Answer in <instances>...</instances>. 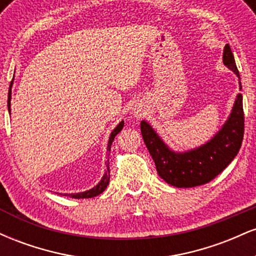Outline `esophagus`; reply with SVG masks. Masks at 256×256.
Wrapping results in <instances>:
<instances>
[{
    "label": "esophagus",
    "instance_id": "obj_1",
    "mask_svg": "<svg viewBox=\"0 0 256 256\" xmlns=\"http://www.w3.org/2000/svg\"><path fill=\"white\" fill-rule=\"evenodd\" d=\"M134 116H138V118H140V116L144 114V108H143V106H140V104L136 106L134 110Z\"/></svg>",
    "mask_w": 256,
    "mask_h": 256
}]
</instances>
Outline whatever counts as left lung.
I'll list each match as a JSON object with an SVG mask.
<instances>
[{
    "label": "left lung",
    "instance_id": "1",
    "mask_svg": "<svg viewBox=\"0 0 256 256\" xmlns=\"http://www.w3.org/2000/svg\"><path fill=\"white\" fill-rule=\"evenodd\" d=\"M222 61L225 66L236 73L240 78V72L228 44H226L224 48ZM140 132L156 166L158 176L166 183L177 188H192L210 183L228 166V164L238 154L242 146L244 134L242 95H237L228 120L222 130L210 142L194 150L186 152L170 150L168 146L160 140L156 132L144 120L140 122Z\"/></svg>",
    "mask_w": 256,
    "mask_h": 256
}]
</instances>
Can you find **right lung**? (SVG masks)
<instances>
[{
    "mask_svg": "<svg viewBox=\"0 0 256 256\" xmlns=\"http://www.w3.org/2000/svg\"><path fill=\"white\" fill-rule=\"evenodd\" d=\"M12 83H13V80H12ZM12 83H10V91H8V110L10 112V95H12ZM122 128H124V122H122L120 124L116 126V128H114L113 132L110 134V142H108V148H107V152H110V146L112 143H113L114 140V137L116 136V134H119L120 131L122 130ZM110 156V155H108ZM110 160H107V162H106V165H107V171L104 174V178L101 179V182L96 185L95 188H92V189L88 190V192H78V194H64V196H70V198H95V196L100 195L101 192H104V189L107 188L108 183H110Z\"/></svg>",
    "mask_w": 256,
    "mask_h": 256,
    "instance_id": "add662e5",
    "label": "right lung"
}]
</instances>
